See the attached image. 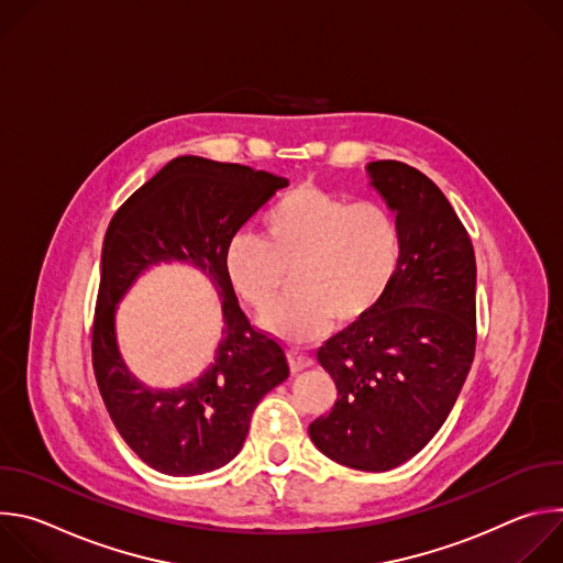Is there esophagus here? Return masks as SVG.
<instances>
[{
    "label": "esophagus",
    "mask_w": 563,
    "mask_h": 563,
    "mask_svg": "<svg viewBox=\"0 0 563 563\" xmlns=\"http://www.w3.org/2000/svg\"><path fill=\"white\" fill-rule=\"evenodd\" d=\"M287 358H289L291 372H302V369H307V367L313 363L309 354L298 352V350H289V352H287Z\"/></svg>",
    "instance_id": "1"
}]
</instances>
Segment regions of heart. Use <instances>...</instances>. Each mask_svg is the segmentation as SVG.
<instances>
[{
    "instance_id": "obj_1",
    "label": "heart",
    "mask_w": 563,
    "mask_h": 563,
    "mask_svg": "<svg viewBox=\"0 0 563 563\" xmlns=\"http://www.w3.org/2000/svg\"><path fill=\"white\" fill-rule=\"evenodd\" d=\"M400 265V229L374 200L316 185L278 198L263 218V238L240 231L224 252V272L252 309L272 311L294 274V298L267 318L289 343L323 339L334 320L356 328L380 307Z\"/></svg>"
}]
</instances>
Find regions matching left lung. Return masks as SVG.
I'll list each match as a JSON object with an SVG mask.
<instances>
[{
  "instance_id": "left-lung-1",
  "label": "left lung",
  "mask_w": 563,
  "mask_h": 563,
  "mask_svg": "<svg viewBox=\"0 0 563 563\" xmlns=\"http://www.w3.org/2000/svg\"><path fill=\"white\" fill-rule=\"evenodd\" d=\"M367 172L396 211L400 265L365 323L318 350L339 398L309 437L336 463L385 472L419 454L454 408L476 347V263L463 222L426 174L398 159Z\"/></svg>"
}]
</instances>
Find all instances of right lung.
I'll use <instances>...</instances> for the list:
<instances>
[{
    "label": "right lung",
    "instance_id": "right-lung-1",
    "mask_svg": "<svg viewBox=\"0 0 563 563\" xmlns=\"http://www.w3.org/2000/svg\"><path fill=\"white\" fill-rule=\"evenodd\" d=\"M289 183L245 165L183 155L133 191L109 222L91 330L93 372L126 445L153 470L205 474L245 443L261 398L289 376L283 345L252 325L224 272L229 240ZM159 260H189L225 298L223 341L214 365L178 390L140 386L114 350L112 311L135 275Z\"/></svg>",
    "mask_w": 563,
    "mask_h": 563
}]
</instances>
